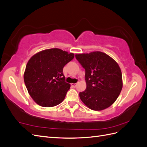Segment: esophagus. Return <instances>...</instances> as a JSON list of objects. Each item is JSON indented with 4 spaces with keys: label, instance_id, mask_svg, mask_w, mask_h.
Listing matches in <instances>:
<instances>
[{
    "label": "esophagus",
    "instance_id": "1",
    "mask_svg": "<svg viewBox=\"0 0 147 147\" xmlns=\"http://www.w3.org/2000/svg\"><path fill=\"white\" fill-rule=\"evenodd\" d=\"M77 83H72V84H71V85H72V86L73 87H74V88H75V87H76V86H77Z\"/></svg>",
    "mask_w": 147,
    "mask_h": 147
}]
</instances>
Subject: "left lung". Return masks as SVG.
I'll return each instance as SVG.
<instances>
[{"label":"left lung","mask_w":147,"mask_h":147,"mask_svg":"<svg viewBox=\"0 0 147 147\" xmlns=\"http://www.w3.org/2000/svg\"><path fill=\"white\" fill-rule=\"evenodd\" d=\"M75 57L85 69L86 89L80 92V98L93 110L109 107L123 88L122 74L118 63L100 51L77 54Z\"/></svg>","instance_id":"obj_1"}]
</instances>
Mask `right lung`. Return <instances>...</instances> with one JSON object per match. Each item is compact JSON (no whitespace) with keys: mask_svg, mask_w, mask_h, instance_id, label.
<instances>
[{"mask_svg":"<svg viewBox=\"0 0 147 147\" xmlns=\"http://www.w3.org/2000/svg\"><path fill=\"white\" fill-rule=\"evenodd\" d=\"M74 54L59 48L47 49L32 56L24 74L26 88L32 99L44 107L61 104L70 89L63 72Z\"/></svg>","mask_w":147,"mask_h":147,"instance_id":"1","label":"right lung"}]
</instances>
